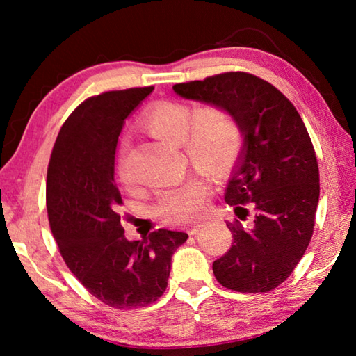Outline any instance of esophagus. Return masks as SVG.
Segmentation results:
<instances>
[{
  "mask_svg": "<svg viewBox=\"0 0 356 356\" xmlns=\"http://www.w3.org/2000/svg\"><path fill=\"white\" fill-rule=\"evenodd\" d=\"M200 229H201V225H196V226H191L186 232H188L190 236H195V234H197V231H200Z\"/></svg>",
  "mask_w": 356,
  "mask_h": 356,
  "instance_id": "1",
  "label": "esophagus"
}]
</instances>
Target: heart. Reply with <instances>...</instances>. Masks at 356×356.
Segmentation results:
<instances>
[{
    "instance_id": "b5f03b06",
    "label": "heart",
    "mask_w": 356,
    "mask_h": 356,
    "mask_svg": "<svg viewBox=\"0 0 356 356\" xmlns=\"http://www.w3.org/2000/svg\"><path fill=\"white\" fill-rule=\"evenodd\" d=\"M180 100H159L141 114V124L160 140L182 144L190 165L210 177H221L236 165L243 149V130L231 113L220 106H204L196 113ZM125 141L120 149L118 172L125 179ZM207 190L201 180L185 179L163 190L156 200V212L170 222H188L204 213Z\"/></svg>"
}]
</instances>
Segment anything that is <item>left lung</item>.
I'll list each match as a JSON object with an SVG mask.
<instances>
[{
	"label": "left lung",
	"instance_id": "obj_1",
	"mask_svg": "<svg viewBox=\"0 0 356 356\" xmlns=\"http://www.w3.org/2000/svg\"><path fill=\"white\" fill-rule=\"evenodd\" d=\"M180 97L220 106L237 119L245 143L225 201L251 227L226 222L232 245L213 262L221 286L270 292L284 282L311 242L318 204V166L308 130L292 102L246 72H226L172 86Z\"/></svg>",
	"mask_w": 356,
	"mask_h": 356
}]
</instances>
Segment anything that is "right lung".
<instances>
[{
    "label": "right lung",
    "mask_w": 356,
    "mask_h": 356,
    "mask_svg": "<svg viewBox=\"0 0 356 356\" xmlns=\"http://www.w3.org/2000/svg\"><path fill=\"white\" fill-rule=\"evenodd\" d=\"M154 86L94 95L65 119L47 171V212L59 252L88 292L116 309L143 308L166 291L171 257L188 238L156 229L124 236L114 154L124 120Z\"/></svg>",
    "instance_id": "right-lung-1"
}]
</instances>
